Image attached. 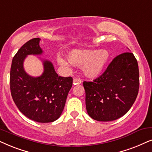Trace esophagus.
<instances>
[{"label": "esophagus", "instance_id": "1", "mask_svg": "<svg viewBox=\"0 0 152 152\" xmlns=\"http://www.w3.org/2000/svg\"><path fill=\"white\" fill-rule=\"evenodd\" d=\"M73 83H74V85H76V84H80L82 83V80L79 78H74V80H73Z\"/></svg>", "mask_w": 152, "mask_h": 152}]
</instances>
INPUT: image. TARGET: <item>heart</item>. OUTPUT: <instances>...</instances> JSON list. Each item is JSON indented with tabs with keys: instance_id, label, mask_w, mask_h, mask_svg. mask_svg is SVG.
Listing matches in <instances>:
<instances>
[{
	"instance_id": "1",
	"label": "heart",
	"mask_w": 152,
	"mask_h": 152,
	"mask_svg": "<svg viewBox=\"0 0 152 152\" xmlns=\"http://www.w3.org/2000/svg\"><path fill=\"white\" fill-rule=\"evenodd\" d=\"M109 57L108 51L95 49H76L66 55L67 60L73 66H83V72L88 78H96L100 76ZM59 62L65 64V62L62 59Z\"/></svg>"
}]
</instances>
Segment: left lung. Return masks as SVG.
I'll list each match as a JSON object with an SVG mask.
<instances>
[{"mask_svg":"<svg viewBox=\"0 0 152 152\" xmlns=\"http://www.w3.org/2000/svg\"><path fill=\"white\" fill-rule=\"evenodd\" d=\"M139 86L137 59L130 52L120 54L100 76L83 82L88 115L98 121L121 118L135 102Z\"/></svg>","mask_w":152,"mask_h":152,"instance_id":"left-lung-1","label":"left lung"}]
</instances>
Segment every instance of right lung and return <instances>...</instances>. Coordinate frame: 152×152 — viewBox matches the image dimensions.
<instances>
[{
  "label": "right lung",
  "instance_id": "obj_1",
  "mask_svg": "<svg viewBox=\"0 0 152 152\" xmlns=\"http://www.w3.org/2000/svg\"><path fill=\"white\" fill-rule=\"evenodd\" d=\"M40 40H29L13 57L10 76V91L13 101L24 116L36 122L50 123L62 114L73 78L59 76L48 60H43L44 71L40 76L33 77L26 74L23 66L26 56L43 53Z\"/></svg>",
  "mask_w": 152,
  "mask_h": 152
}]
</instances>
